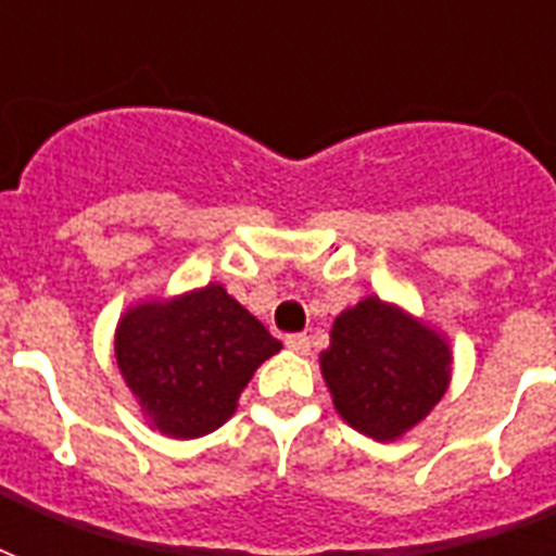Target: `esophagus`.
I'll list each match as a JSON object with an SVG mask.
<instances>
[{
    "label": "esophagus",
    "mask_w": 556,
    "mask_h": 556,
    "mask_svg": "<svg viewBox=\"0 0 556 556\" xmlns=\"http://www.w3.org/2000/svg\"><path fill=\"white\" fill-rule=\"evenodd\" d=\"M286 346L294 352V355H308L312 352V340L305 338V334H291V338H286Z\"/></svg>",
    "instance_id": "1"
}]
</instances>
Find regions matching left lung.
<instances>
[{
  "mask_svg": "<svg viewBox=\"0 0 556 556\" xmlns=\"http://www.w3.org/2000/svg\"><path fill=\"white\" fill-rule=\"evenodd\" d=\"M320 371L334 409L375 441H397L439 404L453 378L450 340L380 296L334 317Z\"/></svg>",
  "mask_w": 556,
  "mask_h": 556,
  "instance_id": "obj_1",
  "label": "left lung"
}]
</instances>
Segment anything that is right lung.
<instances>
[{"instance_id":"add662e5","label":"right lung","mask_w":556,"mask_h":556,"mask_svg":"<svg viewBox=\"0 0 556 556\" xmlns=\"http://www.w3.org/2000/svg\"><path fill=\"white\" fill-rule=\"evenodd\" d=\"M282 349L277 338L207 282L129 305L115 329V361L150 430L201 439L236 413L253 371Z\"/></svg>"}]
</instances>
